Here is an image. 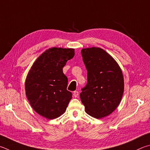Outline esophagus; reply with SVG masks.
Segmentation results:
<instances>
[{"label": "esophagus", "mask_w": 150, "mask_h": 150, "mask_svg": "<svg viewBox=\"0 0 150 150\" xmlns=\"http://www.w3.org/2000/svg\"><path fill=\"white\" fill-rule=\"evenodd\" d=\"M73 96H74L75 98L78 97V96H79L78 91H74V92H73Z\"/></svg>", "instance_id": "1"}]
</instances>
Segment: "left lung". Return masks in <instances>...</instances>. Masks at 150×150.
Segmentation results:
<instances>
[{
    "label": "left lung",
    "mask_w": 150,
    "mask_h": 150,
    "mask_svg": "<svg viewBox=\"0 0 150 150\" xmlns=\"http://www.w3.org/2000/svg\"><path fill=\"white\" fill-rule=\"evenodd\" d=\"M83 60L87 70V84L81 100L89 115L101 119L117 108L124 92L121 69L108 52L98 47L83 48Z\"/></svg>",
    "instance_id": "8db88e82"
}]
</instances>
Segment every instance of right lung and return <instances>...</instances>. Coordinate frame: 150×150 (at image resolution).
Listing matches in <instances>:
<instances>
[{
    "label": "right lung",
    "mask_w": 150,
    "mask_h": 150,
    "mask_svg": "<svg viewBox=\"0 0 150 150\" xmlns=\"http://www.w3.org/2000/svg\"><path fill=\"white\" fill-rule=\"evenodd\" d=\"M75 55L73 48L53 47L33 64L25 80V94L33 109L44 117L54 119L66 110L72 98L67 90L63 67Z\"/></svg>",
    "instance_id": "right-lung-1"
}]
</instances>
